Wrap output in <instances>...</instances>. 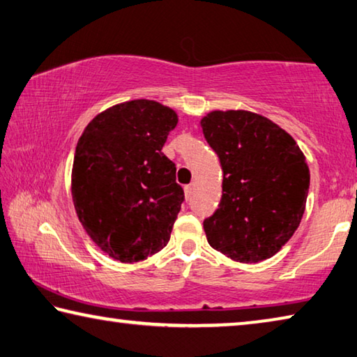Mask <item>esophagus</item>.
Here are the masks:
<instances>
[{
    "instance_id": "1",
    "label": "esophagus",
    "mask_w": 357,
    "mask_h": 357,
    "mask_svg": "<svg viewBox=\"0 0 357 357\" xmlns=\"http://www.w3.org/2000/svg\"><path fill=\"white\" fill-rule=\"evenodd\" d=\"M195 187H197V183H190L189 185H185V187H184L185 195H187V197H190L192 193H193V190H195Z\"/></svg>"
}]
</instances>
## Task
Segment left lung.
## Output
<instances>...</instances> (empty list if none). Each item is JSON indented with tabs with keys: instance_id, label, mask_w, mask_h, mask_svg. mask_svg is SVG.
Instances as JSON below:
<instances>
[{
	"instance_id": "left-lung-1",
	"label": "left lung",
	"mask_w": 357,
	"mask_h": 357,
	"mask_svg": "<svg viewBox=\"0 0 357 357\" xmlns=\"http://www.w3.org/2000/svg\"><path fill=\"white\" fill-rule=\"evenodd\" d=\"M201 128L223 170L218 209L203 223L207 242L243 264L275 256L306 207L310 174L300 146L273 121L246 111H213Z\"/></svg>"
}]
</instances>
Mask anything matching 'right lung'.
<instances>
[{"label":"right lung","instance_id":"add662e5","mask_svg":"<svg viewBox=\"0 0 357 357\" xmlns=\"http://www.w3.org/2000/svg\"><path fill=\"white\" fill-rule=\"evenodd\" d=\"M173 109L134 100L96 115L77 140L71 195L90 238L115 261L160 251L184 201L176 165L162 153Z\"/></svg>","mask_w":357,"mask_h":357}]
</instances>
